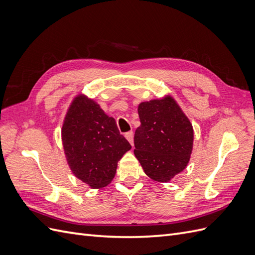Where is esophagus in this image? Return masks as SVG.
<instances>
[{
	"instance_id": "1",
	"label": "esophagus",
	"mask_w": 255,
	"mask_h": 255,
	"mask_svg": "<svg viewBox=\"0 0 255 255\" xmlns=\"http://www.w3.org/2000/svg\"><path fill=\"white\" fill-rule=\"evenodd\" d=\"M126 138L128 140V142L130 143V144H134V133L133 132H128V133H126Z\"/></svg>"
}]
</instances>
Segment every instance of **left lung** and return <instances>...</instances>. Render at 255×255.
Listing matches in <instances>:
<instances>
[{"mask_svg": "<svg viewBox=\"0 0 255 255\" xmlns=\"http://www.w3.org/2000/svg\"><path fill=\"white\" fill-rule=\"evenodd\" d=\"M138 115L141 125L135 130V156L152 180L170 181L189 161L191 123L170 96L140 103Z\"/></svg>", "mask_w": 255, "mask_h": 255, "instance_id": "8db88e82", "label": "left lung"}]
</instances>
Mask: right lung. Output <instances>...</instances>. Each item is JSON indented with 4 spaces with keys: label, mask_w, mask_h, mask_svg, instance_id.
Returning a JSON list of instances; mask_svg holds the SVG:
<instances>
[{
    "label": "right lung",
    "mask_w": 255,
    "mask_h": 255,
    "mask_svg": "<svg viewBox=\"0 0 255 255\" xmlns=\"http://www.w3.org/2000/svg\"><path fill=\"white\" fill-rule=\"evenodd\" d=\"M61 139L72 173L91 188L109 185L118 161L132 148L120 134L115 119L83 95L76 97L69 107Z\"/></svg>",
    "instance_id": "1"
}]
</instances>
